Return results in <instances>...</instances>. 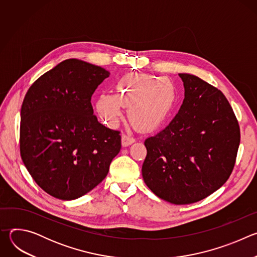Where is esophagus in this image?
Returning a JSON list of instances; mask_svg holds the SVG:
<instances>
[{
	"mask_svg": "<svg viewBox=\"0 0 257 257\" xmlns=\"http://www.w3.org/2000/svg\"><path fill=\"white\" fill-rule=\"evenodd\" d=\"M134 141H135V139L133 137L126 135V134L122 135V145L123 146H128V145L132 144Z\"/></svg>",
	"mask_w": 257,
	"mask_h": 257,
	"instance_id": "1",
	"label": "esophagus"
}]
</instances>
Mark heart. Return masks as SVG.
<instances>
[{
  "mask_svg": "<svg viewBox=\"0 0 257 257\" xmlns=\"http://www.w3.org/2000/svg\"><path fill=\"white\" fill-rule=\"evenodd\" d=\"M175 102V90L166 77L127 74L115 86V96L102 93L94 107L99 118L109 127H116L123 117L122 106L129 107L130 120L140 128L162 124Z\"/></svg>",
  "mask_w": 257,
  "mask_h": 257,
  "instance_id": "heart-1",
  "label": "heart"
}]
</instances>
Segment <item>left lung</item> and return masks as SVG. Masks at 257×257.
I'll return each instance as SVG.
<instances>
[{
	"label": "left lung",
	"instance_id": "1",
	"mask_svg": "<svg viewBox=\"0 0 257 257\" xmlns=\"http://www.w3.org/2000/svg\"><path fill=\"white\" fill-rule=\"evenodd\" d=\"M185 97L171 123L146 138L142 177L160 198L197 202L229 179L240 144V128L228 99L197 76L181 73Z\"/></svg>",
	"mask_w": 257,
	"mask_h": 257
}]
</instances>
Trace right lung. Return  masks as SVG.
<instances>
[{"label": "right lung", "mask_w": 257, "mask_h": 257, "mask_svg": "<svg viewBox=\"0 0 257 257\" xmlns=\"http://www.w3.org/2000/svg\"><path fill=\"white\" fill-rule=\"evenodd\" d=\"M108 76L101 67L68 59L34 81L24 97L21 158L36 184L56 198L73 200L92 190L121 150L120 132L101 125L90 102Z\"/></svg>", "instance_id": "right-lung-1"}]
</instances>
